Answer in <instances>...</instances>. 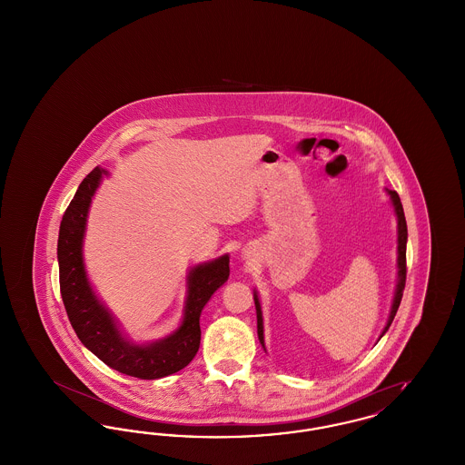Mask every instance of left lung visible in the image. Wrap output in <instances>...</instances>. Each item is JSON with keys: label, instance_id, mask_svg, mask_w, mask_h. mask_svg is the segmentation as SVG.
Listing matches in <instances>:
<instances>
[{"label": "left lung", "instance_id": "1", "mask_svg": "<svg viewBox=\"0 0 465 465\" xmlns=\"http://www.w3.org/2000/svg\"><path fill=\"white\" fill-rule=\"evenodd\" d=\"M389 195L392 199L394 203V209H396V214H398V268H399V281L398 289H396V296H394V303H392V310H391V315H389V321H387V326L381 332V336L387 332V330L391 328L394 317H396V312H398L399 305H401V298H402V291H404V284H406V241H408V228H406V218H404V211H402V203L399 199L398 192L394 190H389ZM254 303H256V317H258V338L263 345V317H262V307H260V302H258V296L254 294Z\"/></svg>", "mask_w": 465, "mask_h": 465}]
</instances>
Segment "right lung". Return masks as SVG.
Wrapping results in <instances>:
<instances>
[{"label": "right lung", "instance_id": "right-lung-1", "mask_svg": "<svg viewBox=\"0 0 465 465\" xmlns=\"http://www.w3.org/2000/svg\"><path fill=\"white\" fill-rule=\"evenodd\" d=\"M104 174L95 167L80 183L61 222L57 258L59 286L69 322L80 341L104 364L124 375L155 380L173 375L192 362L200 347V312L213 292L230 275V260L200 265L190 272L188 298L181 328L169 338L152 345H133L122 338L113 317L92 292L82 258V242L90 200Z\"/></svg>", "mask_w": 465, "mask_h": 465}]
</instances>
